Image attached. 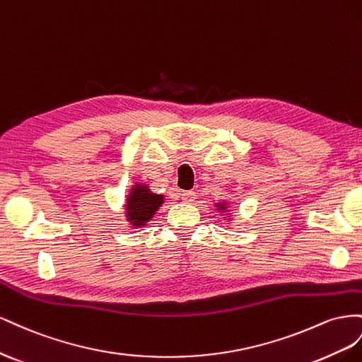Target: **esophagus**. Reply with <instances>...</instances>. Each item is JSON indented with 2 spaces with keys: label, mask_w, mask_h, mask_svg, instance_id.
I'll return each mask as SVG.
<instances>
[{
  "label": "esophagus",
  "mask_w": 362,
  "mask_h": 362,
  "mask_svg": "<svg viewBox=\"0 0 362 362\" xmlns=\"http://www.w3.org/2000/svg\"><path fill=\"white\" fill-rule=\"evenodd\" d=\"M195 199V192L194 191H183L182 192V200L185 203H192Z\"/></svg>",
  "instance_id": "1"
}]
</instances>
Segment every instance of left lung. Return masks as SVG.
I'll return each instance as SVG.
<instances>
[{
	"instance_id": "obj_1",
	"label": "left lung",
	"mask_w": 362,
	"mask_h": 362,
	"mask_svg": "<svg viewBox=\"0 0 362 362\" xmlns=\"http://www.w3.org/2000/svg\"><path fill=\"white\" fill-rule=\"evenodd\" d=\"M216 206H218V208H220L221 211L226 209V204H224V203H216Z\"/></svg>"
}]
</instances>
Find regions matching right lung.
Returning a JSON list of instances; mask_svg holds the SVG:
<instances>
[{
    "instance_id": "1",
    "label": "right lung",
    "mask_w": 362,
    "mask_h": 362,
    "mask_svg": "<svg viewBox=\"0 0 362 362\" xmlns=\"http://www.w3.org/2000/svg\"><path fill=\"white\" fill-rule=\"evenodd\" d=\"M162 203L163 195L151 192L147 185H133L130 194L127 195V220L135 227L146 226V223L150 221L153 218V215L160 208Z\"/></svg>"
}]
</instances>
